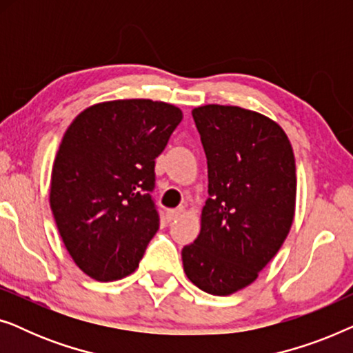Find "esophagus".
Segmentation results:
<instances>
[{
    "label": "esophagus",
    "mask_w": 353,
    "mask_h": 353,
    "mask_svg": "<svg viewBox=\"0 0 353 353\" xmlns=\"http://www.w3.org/2000/svg\"><path fill=\"white\" fill-rule=\"evenodd\" d=\"M183 214H185V209H183V207H178V209L168 210L167 212V216H168V220L173 221V220H178V219H180V216H183Z\"/></svg>",
    "instance_id": "1"
}]
</instances>
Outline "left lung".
I'll return each mask as SVG.
<instances>
[{"label": "left lung", "instance_id": "obj_1", "mask_svg": "<svg viewBox=\"0 0 353 353\" xmlns=\"http://www.w3.org/2000/svg\"><path fill=\"white\" fill-rule=\"evenodd\" d=\"M207 157L209 199L201 231L181 250L192 284L214 296L238 292L281 248L296 212V159L284 130L238 105L192 109Z\"/></svg>", "mask_w": 353, "mask_h": 353}]
</instances>
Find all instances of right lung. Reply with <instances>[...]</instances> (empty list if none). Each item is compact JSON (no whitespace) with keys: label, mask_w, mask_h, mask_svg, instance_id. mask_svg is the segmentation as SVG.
<instances>
[{"label":"right lung","mask_w":353,"mask_h":353,"mask_svg":"<svg viewBox=\"0 0 353 353\" xmlns=\"http://www.w3.org/2000/svg\"><path fill=\"white\" fill-rule=\"evenodd\" d=\"M181 119L162 101L117 99L90 105L65 130L50 205L72 260L96 281L132 274L157 233L154 165Z\"/></svg>","instance_id":"1"}]
</instances>
